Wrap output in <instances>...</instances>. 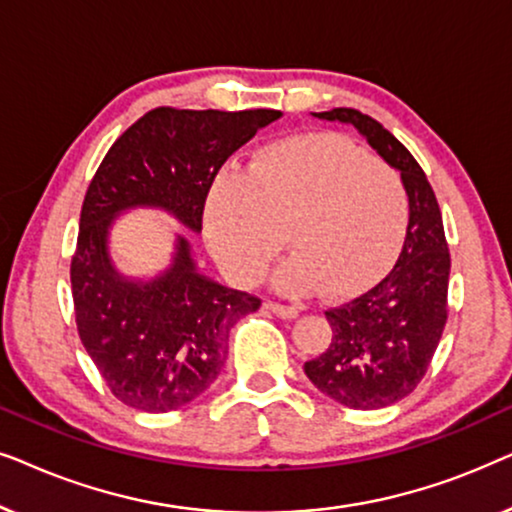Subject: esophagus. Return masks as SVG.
<instances>
[{
    "instance_id": "obj_1",
    "label": "esophagus",
    "mask_w": 512,
    "mask_h": 512,
    "mask_svg": "<svg viewBox=\"0 0 512 512\" xmlns=\"http://www.w3.org/2000/svg\"><path fill=\"white\" fill-rule=\"evenodd\" d=\"M265 307H268L272 314H277V317H282V319H296L298 317V307H293V305H279V303H272V300H268Z\"/></svg>"
}]
</instances>
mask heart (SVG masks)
Returning a JSON list of instances; mask_svg holds the SVG:
<instances>
[{
  "label": "heart",
  "mask_w": 512,
  "mask_h": 512,
  "mask_svg": "<svg viewBox=\"0 0 512 512\" xmlns=\"http://www.w3.org/2000/svg\"><path fill=\"white\" fill-rule=\"evenodd\" d=\"M410 195L401 174L340 135L265 146L244 177L221 174L205 202V235L237 284H256L284 249V293L349 298L373 286L401 254Z\"/></svg>",
  "instance_id": "obj_1"
}]
</instances>
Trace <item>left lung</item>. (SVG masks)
<instances>
[{
	"instance_id": "left-lung-1",
	"label": "left lung",
	"mask_w": 512,
	"mask_h": 512,
	"mask_svg": "<svg viewBox=\"0 0 512 512\" xmlns=\"http://www.w3.org/2000/svg\"><path fill=\"white\" fill-rule=\"evenodd\" d=\"M312 116L354 125L384 163L401 172L410 195L396 265L363 296L326 312L331 345L305 363V375L321 394L354 410H380L415 391L443 335L450 282L443 216L422 167L375 118L342 107Z\"/></svg>"
}]
</instances>
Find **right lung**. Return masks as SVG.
Returning <instances> with one entry per match:
<instances>
[{
    "instance_id": "obj_1",
    "label": "right lung",
    "mask_w": 512,
    "mask_h": 512,
    "mask_svg": "<svg viewBox=\"0 0 512 512\" xmlns=\"http://www.w3.org/2000/svg\"><path fill=\"white\" fill-rule=\"evenodd\" d=\"M279 116L158 107L132 123L97 167L69 272L74 314L88 356L130 408L170 412L205 394L226 363L230 328L261 298L202 275L184 235L160 275H121L109 254L114 221L128 209L156 207L200 233L216 172Z\"/></svg>"
}]
</instances>
